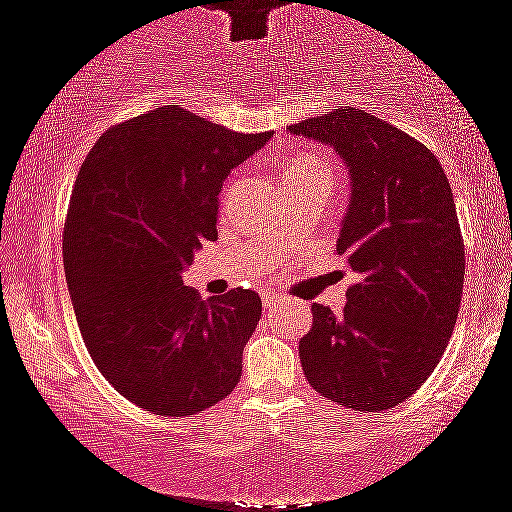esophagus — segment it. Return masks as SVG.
Listing matches in <instances>:
<instances>
[{
	"label": "esophagus",
	"mask_w": 512,
	"mask_h": 512,
	"mask_svg": "<svg viewBox=\"0 0 512 512\" xmlns=\"http://www.w3.org/2000/svg\"><path fill=\"white\" fill-rule=\"evenodd\" d=\"M262 301H265V308H277L279 303H282V296L274 294V291H265Z\"/></svg>",
	"instance_id": "obj_1"
}]
</instances>
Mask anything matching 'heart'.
<instances>
[{"label": "heart", "instance_id": "obj_1", "mask_svg": "<svg viewBox=\"0 0 512 512\" xmlns=\"http://www.w3.org/2000/svg\"><path fill=\"white\" fill-rule=\"evenodd\" d=\"M284 172L286 187H303V184H318V187L333 189L335 167L328 150L303 148L296 153L284 155L279 160Z\"/></svg>", "mask_w": 512, "mask_h": 512}]
</instances>
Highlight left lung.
<instances>
[{
  "label": "left lung",
  "mask_w": 512,
  "mask_h": 512,
  "mask_svg": "<svg viewBox=\"0 0 512 512\" xmlns=\"http://www.w3.org/2000/svg\"><path fill=\"white\" fill-rule=\"evenodd\" d=\"M289 131L345 160L352 194L338 255L357 274L340 316L313 303L303 374L328 401L386 411L435 372L457 323L464 240L452 187L423 143L362 109L342 106Z\"/></svg>",
  "instance_id": "1"
}]
</instances>
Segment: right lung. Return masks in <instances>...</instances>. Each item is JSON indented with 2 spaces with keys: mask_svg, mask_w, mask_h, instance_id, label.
<instances>
[{
  "mask_svg": "<svg viewBox=\"0 0 512 512\" xmlns=\"http://www.w3.org/2000/svg\"><path fill=\"white\" fill-rule=\"evenodd\" d=\"M269 138L170 104L109 128L77 174L63 240L72 308L99 372L145 411L194 415L240 381L260 296L201 301L182 272L218 238L230 170Z\"/></svg>",
  "mask_w": 512,
  "mask_h": 512,
  "instance_id": "right-lung-1",
  "label": "right lung"
}]
</instances>
